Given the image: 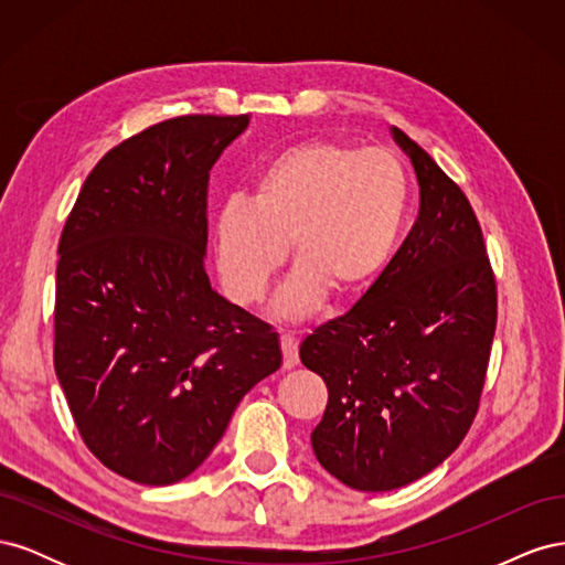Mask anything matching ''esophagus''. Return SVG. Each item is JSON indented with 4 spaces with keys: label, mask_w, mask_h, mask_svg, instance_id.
I'll return each mask as SVG.
<instances>
[{
    "label": "esophagus",
    "mask_w": 565,
    "mask_h": 565,
    "mask_svg": "<svg viewBox=\"0 0 565 565\" xmlns=\"http://www.w3.org/2000/svg\"><path fill=\"white\" fill-rule=\"evenodd\" d=\"M280 349H282V367L292 370L299 363V344L292 334L280 337Z\"/></svg>",
    "instance_id": "34e87169"
}]
</instances>
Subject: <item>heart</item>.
I'll return each mask as SVG.
<instances>
[{
	"label": "heart",
	"mask_w": 565,
	"mask_h": 565,
	"mask_svg": "<svg viewBox=\"0 0 565 565\" xmlns=\"http://www.w3.org/2000/svg\"><path fill=\"white\" fill-rule=\"evenodd\" d=\"M407 198L405 169L384 148H287L262 169L249 200L231 198L214 216L221 285L235 303L262 301L289 245L297 270L278 295V313L303 318L324 295H361L396 249Z\"/></svg>",
	"instance_id": "heart-1"
}]
</instances>
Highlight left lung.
<instances>
[{
	"label": "left lung",
	"instance_id": "8db88e82",
	"mask_svg": "<svg viewBox=\"0 0 565 565\" xmlns=\"http://www.w3.org/2000/svg\"><path fill=\"white\" fill-rule=\"evenodd\" d=\"M391 134L415 167L419 216L351 311L299 349L328 384L313 452L363 492L413 483L457 450L498 324V285L467 195L405 131Z\"/></svg>",
	"mask_w": 565,
	"mask_h": 565
}]
</instances>
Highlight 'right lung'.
Segmentation results:
<instances>
[{
  "label": "right lung",
  "mask_w": 565,
  "mask_h": 565,
  "mask_svg": "<svg viewBox=\"0 0 565 565\" xmlns=\"http://www.w3.org/2000/svg\"><path fill=\"white\" fill-rule=\"evenodd\" d=\"M247 125L183 115L131 136L92 169L61 233L56 377L87 448L134 483L193 473L282 363L278 332L204 270L210 169Z\"/></svg>",
  "instance_id": "add662e5"
}]
</instances>
